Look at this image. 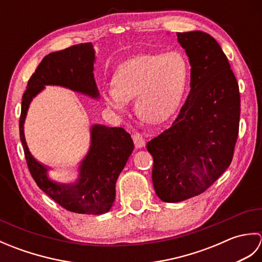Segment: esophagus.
Returning a JSON list of instances; mask_svg holds the SVG:
<instances>
[{"label": "esophagus", "mask_w": 262, "mask_h": 262, "mask_svg": "<svg viewBox=\"0 0 262 262\" xmlns=\"http://www.w3.org/2000/svg\"><path fill=\"white\" fill-rule=\"evenodd\" d=\"M133 141H134L136 148H142L145 146V141H144V137L141 134H138V133H135V134L133 135Z\"/></svg>", "instance_id": "1"}]
</instances>
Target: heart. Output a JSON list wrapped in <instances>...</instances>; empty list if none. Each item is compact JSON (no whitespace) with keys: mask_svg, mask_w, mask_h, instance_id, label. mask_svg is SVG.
Listing matches in <instances>:
<instances>
[{"mask_svg":"<svg viewBox=\"0 0 262 262\" xmlns=\"http://www.w3.org/2000/svg\"><path fill=\"white\" fill-rule=\"evenodd\" d=\"M189 64L179 51L143 54L120 64L114 83L103 84L101 96L109 108L125 111L135 98V111L149 124L168 120L179 108L187 90Z\"/></svg>","mask_w":262,"mask_h":262,"instance_id":"b5f03b06","label":"heart"}]
</instances>
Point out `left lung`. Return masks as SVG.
Segmentation results:
<instances>
[{
    "label": "left lung",
    "mask_w": 262,
    "mask_h": 262,
    "mask_svg": "<svg viewBox=\"0 0 262 262\" xmlns=\"http://www.w3.org/2000/svg\"><path fill=\"white\" fill-rule=\"evenodd\" d=\"M190 64V92L169 129L147 143L158 197L178 203L204 192L229 168L238 134L240 92L225 54L203 31L177 32Z\"/></svg>",
    "instance_id": "1"
}]
</instances>
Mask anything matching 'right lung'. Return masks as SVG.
I'll return each mask as SVG.
<instances>
[{"label": "right lung", "mask_w": 262, "mask_h": 262, "mask_svg": "<svg viewBox=\"0 0 262 262\" xmlns=\"http://www.w3.org/2000/svg\"><path fill=\"white\" fill-rule=\"evenodd\" d=\"M94 63L96 51L91 42L80 43L43 57L28 81L22 97L19 128L28 168L38 187L70 211L101 215L113 207L117 179L134 149L132 137L124 128L101 124L91 126L90 147L77 166V178L73 182L53 180L49 177L52 168L33 158L25 137V121L30 103L47 85L62 86L91 99H99Z\"/></svg>", "instance_id": "right-lung-1"}]
</instances>
